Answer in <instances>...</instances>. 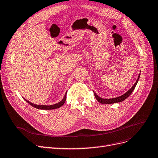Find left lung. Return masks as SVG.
Masks as SVG:
<instances>
[{
	"mask_svg": "<svg viewBox=\"0 0 158 158\" xmlns=\"http://www.w3.org/2000/svg\"><path fill=\"white\" fill-rule=\"evenodd\" d=\"M140 75H141V74H139V77H138V78H137V81H136V82L135 83V84H134L133 86L131 87V88L129 90H128L127 92H126L124 94L122 95V96H119V97H117V98H114L104 99V98H100V96H98L96 94L95 92H94V94L95 98H96V100H98V102H99L101 103H103V104H111V103H115L121 102H122V101L125 100L127 97L130 96V95L131 94L132 92L133 91V90L135 89V86H136V85H137V84L138 81H139V77H140Z\"/></svg>",
	"mask_w": 158,
	"mask_h": 158,
	"instance_id": "1",
	"label": "left lung"
}]
</instances>
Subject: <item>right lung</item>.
I'll list each match as a JSON object with an SVG mask.
<instances>
[{"instance_id":"add662e5","label":"right lung","mask_w":158,"mask_h":158,"mask_svg":"<svg viewBox=\"0 0 158 158\" xmlns=\"http://www.w3.org/2000/svg\"><path fill=\"white\" fill-rule=\"evenodd\" d=\"M66 94H67V92H66L65 95L64 96V98L62 100V101H60V102H58L57 103H55L54 105H51V106H44V105H36V104H34L32 103L31 102L27 101V100L24 98V100L28 103L31 105V106L34 107V108H36L38 109H43V110H51V109H58L60 107H62L64 103H65L66 102Z\"/></svg>"}]
</instances>
